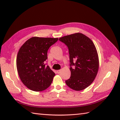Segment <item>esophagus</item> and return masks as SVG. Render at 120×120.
Masks as SVG:
<instances>
[{"mask_svg": "<svg viewBox=\"0 0 120 120\" xmlns=\"http://www.w3.org/2000/svg\"><path fill=\"white\" fill-rule=\"evenodd\" d=\"M61 70H57V73L58 74H60V72H61Z\"/></svg>", "mask_w": 120, "mask_h": 120, "instance_id": "esophagus-1", "label": "esophagus"}]
</instances>
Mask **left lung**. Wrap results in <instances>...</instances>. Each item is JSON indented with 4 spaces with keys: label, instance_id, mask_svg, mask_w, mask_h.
<instances>
[{
    "label": "left lung",
    "instance_id": "left-lung-1",
    "mask_svg": "<svg viewBox=\"0 0 120 120\" xmlns=\"http://www.w3.org/2000/svg\"><path fill=\"white\" fill-rule=\"evenodd\" d=\"M59 40L69 50L71 77L65 81L66 84L75 91L85 89L93 82L98 71L99 59L95 45L90 38L79 32Z\"/></svg>",
    "mask_w": 120,
    "mask_h": 120
}]
</instances>
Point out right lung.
Returning <instances> with one entry per match:
<instances>
[{"instance_id": "right-lung-1", "label": "right lung", "mask_w": 120, "mask_h": 120, "mask_svg": "<svg viewBox=\"0 0 120 120\" xmlns=\"http://www.w3.org/2000/svg\"><path fill=\"white\" fill-rule=\"evenodd\" d=\"M58 38H30L24 43L18 52L16 67L19 77L25 86L32 91L40 92L48 88L55 73L46 66L47 51Z\"/></svg>"}]
</instances>
